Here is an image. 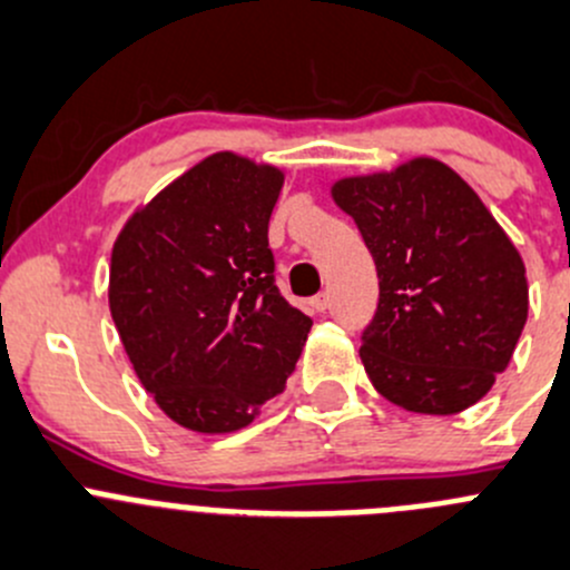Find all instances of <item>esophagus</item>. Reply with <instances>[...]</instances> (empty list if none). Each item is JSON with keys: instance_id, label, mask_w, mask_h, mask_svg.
Here are the masks:
<instances>
[{"instance_id": "34e87169", "label": "esophagus", "mask_w": 570, "mask_h": 570, "mask_svg": "<svg viewBox=\"0 0 570 570\" xmlns=\"http://www.w3.org/2000/svg\"><path fill=\"white\" fill-rule=\"evenodd\" d=\"M309 307H313L315 313H324V309L330 307V293H318V296L309 298Z\"/></svg>"}]
</instances>
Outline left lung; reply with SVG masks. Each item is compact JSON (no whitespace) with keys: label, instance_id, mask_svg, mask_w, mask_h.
Wrapping results in <instances>:
<instances>
[{"label":"left lung","instance_id":"1","mask_svg":"<svg viewBox=\"0 0 570 570\" xmlns=\"http://www.w3.org/2000/svg\"><path fill=\"white\" fill-rule=\"evenodd\" d=\"M380 277L360 357L376 391L413 413L471 407L507 368L527 324L521 255L482 199L443 163L341 179Z\"/></svg>","mask_w":570,"mask_h":570}]
</instances>
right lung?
I'll use <instances>...</instances> for the list:
<instances>
[{
    "label": "right lung",
    "instance_id": "right-lung-1",
    "mask_svg": "<svg viewBox=\"0 0 570 570\" xmlns=\"http://www.w3.org/2000/svg\"><path fill=\"white\" fill-rule=\"evenodd\" d=\"M283 174L210 155L135 213L112 246L110 313L140 385L196 432H233L283 393L309 315L274 279Z\"/></svg>",
    "mask_w": 570,
    "mask_h": 570
}]
</instances>
